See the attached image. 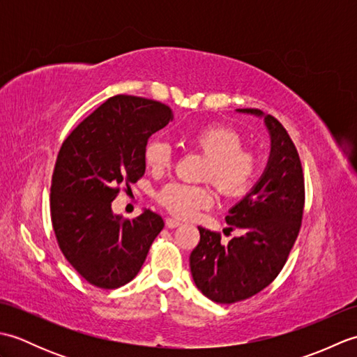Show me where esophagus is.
<instances>
[{
	"label": "esophagus",
	"instance_id": "esophagus-1",
	"mask_svg": "<svg viewBox=\"0 0 357 357\" xmlns=\"http://www.w3.org/2000/svg\"><path fill=\"white\" fill-rule=\"evenodd\" d=\"M165 225L169 227V229H176V227L181 225V221H178V219H174V218H167Z\"/></svg>",
	"mask_w": 357,
	"mask_h": 357
}]
</instances>
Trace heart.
Segmentation results:
<instances>
[{
	"mask_svg": "<svg viewBox=\"0 0 357 357\" xmlns=\"http://www.w3.org/2000/svg\"><path fill=\"white\" fill-rule=\"evenodd\" d=\"M192 142L210 162L206 178L211 179L218 192L234 198L244 195L257 172V158L253 151L242 149L241 135L229 126H207L193 135ZM146 161L153 170L167 169L172 162V149L162 139H153L146 147ZM159 201L172 213L190 218L199 208L208 207L213 196L206 187L169 184L159 193Z\"/></svg>",
	"mask_w": 357,
	"mask_h": 357,
	"instance_id": "1",
	"label": "heart"
}]
</instances>
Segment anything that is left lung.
<instances>
[{"label":"left lung","instance_id":"8db88e82","mask_svg":"<svg viewBox=\"0 0 357 357\" xmlns=\"http://www.w3.org/2000/svg\"><path fill=\"white\" fill-rule=\"evenodd\" d=\"M236 112L264 119L270 155L252 190L225 216L239 236L221 244L218 233L198 227L201 239L190 255L192 276L198 290L218 304L248 299L273 282L298 238L304 213V174L287 130L257 109Z\"/></svg>","mask_w":357,"mask_h":357}]
</instances>
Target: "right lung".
I'll return each mask as SVG.
<instances>
[{
	"label": "right lung",
	"mask_w": 357,
	"mask_h": 357,
	"mask_svg": "<svg viewBox=\"0 0 357 357\" xmlns=\"http://www.w3.org/2000/svg\"><path fill=\"white\" fill-rule=\"evenodd\" d=\"M172 119L169 105L118 95L63 142L52 176V224L66 259L89 284L112 290L130 282L164 229L150 210L123 219L112 201L119 185L142 176L149 138Z\"/></svg>",
	"instance_id": "add662e5"
}]
</instances>
